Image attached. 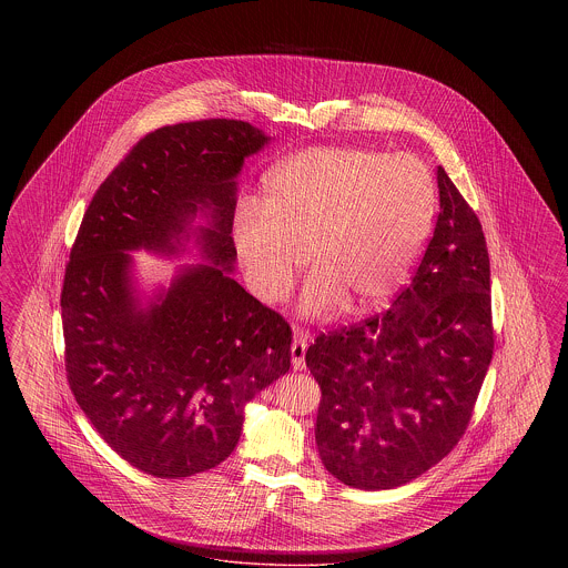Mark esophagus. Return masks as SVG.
I'll return each mask as SVG.
<instances>
[{"mask_svg":"<svg viewBox=\"0 0 568 568\" xmlns=\"http://www.w3.org/2000/svg\"><path fill=\"white\" fill-rule=\"evenodd\" d=\"M306 338H294V343H292V366H294V371H304L306 368V362H304V355H306Z\"/></svg>","mask_w":568,"mask_h":568,"instance_id":"obj_1","label":"esophagus"}]
</instances>
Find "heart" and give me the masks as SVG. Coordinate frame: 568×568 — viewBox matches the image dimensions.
<instances>
[{
    "label": "heart",
    "instance_id": "b5f03b06",
    "mask_svg": "<svg viewBox=\"0 0 568 568\" xmlns=\"http://www.w3.org/2000/svg\"><path fill=\"white\" fill-rule=\"evenodd\" d=\"M264 209L244 204L232 241L253 294L278 302L306 264L315 274L300 315L322 320L345 302L373 311L405 285L428 239L436 185L415 155L315 146L266 176Z\"/></svg>",
    "mask_w": 568,
    "mask_h": 568
}]
</instances>
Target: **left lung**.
Returning a JSON list of instances; mask_svg holds the SVG:
<instances>
[{
	"mask_svg": "<svg viewBox=\"0 0 568 568\" xmlns=\"http://www.w3.org/2000/svg\"><path fill=\"white\" fill-rule=\"evenodd\" d=\"M422 264L392 308L317 336L306 366L322 387L317 449L345 486L392 489L445 458L466 430L494 353L481 223L438 165Z\"/></svg>",
	"mask_w": 568,
	"mask_h": 568,
	"instance_id": "8db88e82",
	"label": "left lung"
}]
</instances>
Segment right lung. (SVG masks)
<instances>
[{
  "label": "right lung",
  "instance_id": "obj_1",
  "mask_svg": "<svg viewBox=\"0 0 568 568\" xmlns=\"http://www.w3.org/2000/svg\"><path fill=\"white\" fill-rule=\"evenodd\" d=\"M268 142L230 119L155 130L82 216L61 292L68 381L100 436L153 477L215 468L246 403L290 371V325L232 276L236 179ZM135 250L201 262L146 295Z\"/></svg>",
  "mask_w": 568,
  "mask_h": 568
}]
</instances>
